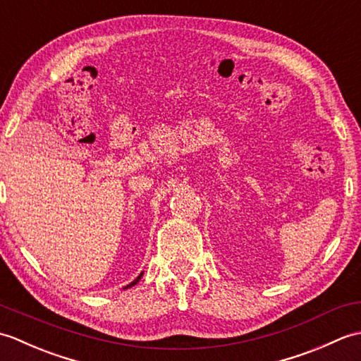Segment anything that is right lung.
Returning a JSON list of instances; mask_svg holds the SVG:
<instances>
[{
	"mask_svg": "<svg viewBox=\"0 0 361 361\" xmlns=\"http://www.w3.org/2000/svg\"><path fill=\"white\" fill-rule=\"evenodd\" d=\"M141 278H142V273H141V274H140V276H137V278H136V279H135V281H133V282H130V283H128V286H127V287H124V288H128V287H133V286H135V283H136V282H137V281H140V279H141Z\"/></svg>",
	"mask_w": 361,
	"mask_h": 361,
	"instance_id": "1",
	"label": "right lung"
}]
</instances>
